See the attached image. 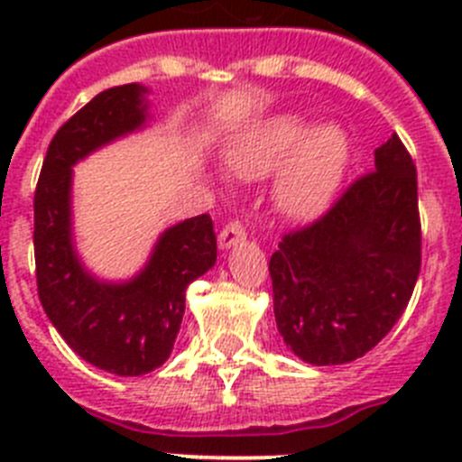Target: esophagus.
I'll return each mask as SVG.
<instances>
[{
    "label": "esophagus",
    "mask_w": 462,
    "mask_h": 462,
    "mask_svg": "<svg viewBox=\"0 0 462 462\" xmlns=\"http://www.w3.org/2000/svg\"><path fill=\"white\" fill-rule=\"evenodd\" d=\"M247 234H245V228L240 222H231L222 228V234H219V247L222 250H231L236 245L245 243Z\"/></svg>",
    "instance_id": "esophagus-1"
}]
</instances>
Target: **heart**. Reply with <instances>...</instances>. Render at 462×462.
<instances>
[{"label": "heart", "mask_w": 462, "mask_h": 462, "mask_svg": "<svg viewBox=\"0 0 462 462\" xmlns=\"http://www.w3.org/2000/svg\"><path fill=\"white\" fill-rule=\"evenodd\" d=\"M224 157L238 180H263L280 170L273 189L277 210L289 219H312L336 196L352 141L337 122L312 126L298 113H280L243 129Z\"/></svg>", "instance_id": "b5f03b06"}]
</instances>
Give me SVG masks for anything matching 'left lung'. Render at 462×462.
<instances>
[{
  "instance_id": "obj_1",
  "label": "left lung",
  "mask_w": 462,
  "mask_h": 462,
  "mask_svg": "<svg viewBox=\"0 0 462 462\" xmlns=\"http://www.w3.org/2000/svg\"><path fill=\"white\" fill-rule=\"evenodd\" d=\"M268 271L277 330L300 361L342 365L382 342L421 271L416 169L395 134L373 173L282 238Z\"/></svg>"
}]
</instances>
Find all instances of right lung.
<instances>
[{
	"label": "right lung",
	"instance_id": "add662e5",
	"mask_svg": "<svg viewBox=\"0 0 462 462\" xmlns=\"http://www.w3.org/2000/svg\"><path fill=\"white\" fill-rule=\"evenodd\" d=\"M143 85L99 92L48 145L34 191V259L48 319L83 361L120 377L152 373L171 356L185 314V291L217 261L210 215L178 222L159 236L148 263L122 282L99 280L73 243V166L148 125Z\"/></svg>",
	"mask_w": 462,
	"mask_h": 462
}]
</instances>
